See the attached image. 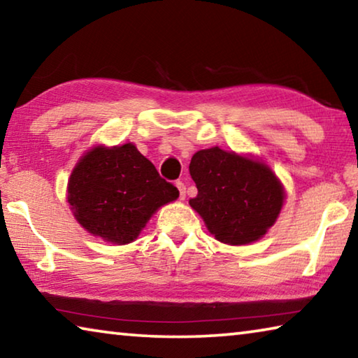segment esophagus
<instances>
[{"label":"esophagus","instance_id":"1","mask_svg":"<svg viewBox=\"0 0 358 358\" xmlns=\"http://www.w3.org/2000/svg\"><path fill=\"white\" fill-rule=\"evenodd\" d=\"M177 187H178V191H180V201H185V197H186V186H185V183H181V181H177Z\"/></svg>","mask_w":358,"mask_h":358}]
</instances>
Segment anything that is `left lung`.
<instances>
[{
  "instance_id": "8db88e82",
  "label": "left lung",
  "mask_w": 358,
  "mask_h": 358,
  "mask_svg": "<svg viewBox=\"0 0 358 358\" xmlns=\"http://www.w3.org/2000/svg\"><path fill=\"white\" fill-rule=\"evenodd\" d=\"M189 173L197 197L189 201L217 241L251 245L268 232L280 216L286 191L262 159L220 147L197 151Z\"/></svg>"
}]
</instances>
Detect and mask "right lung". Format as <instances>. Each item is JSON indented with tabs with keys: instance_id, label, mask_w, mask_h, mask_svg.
I'll return each instance as SVG.
<instances>
[{
	"instance_id": "obj_1",
	"label": "right lung",
	"mask_w": 358,
	"mask_h": 358,
	"mask_svg": "<svg viewBox=\"0 0 358 358\" xmlns=\"http://www.w3.org/2000/svg\"><path fill=\"white\" fill-rule=\"evenodd\" d=\"M180 192L159 177L134 143L94 145L68 181V203L77 222L107 243H132L162 205Z\"/></svg>"
}]
</instances>
